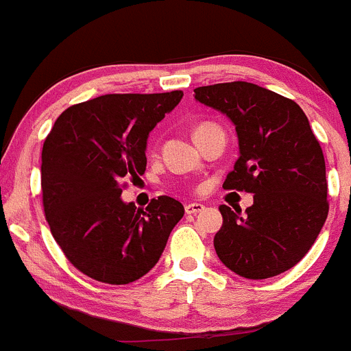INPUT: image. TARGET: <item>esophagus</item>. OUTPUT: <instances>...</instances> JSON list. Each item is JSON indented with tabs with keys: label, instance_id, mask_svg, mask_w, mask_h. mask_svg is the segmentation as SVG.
<instances>
[{
	"label": "esophagus",
	"instance_id": "esophagus-1",
	"mask_svg": "<svg viewBox=\"0 0 351 351\" xmlns=\"http://www.w3.org/2000/svg\"><path fill=\"white\" fill-rule=\"evenodd\" d=\"M184 210H186L187 215H197V213H201V211L204 210V204H201V203H187L186 206H184Z\"/></svg>",
	"mask_w": 351,
	"mask_h": 351
}]
</instances>
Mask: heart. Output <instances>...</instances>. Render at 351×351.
<instances>
[{
	"label": "heart",
	"mask_w": 351,
	"mask_h": 351,
	"mask_svg": "<svg viewBox=\"0 0 351 351\" xmlns=\"http://www.w3.org/2000/svg\"><path fill=\"white\" fill-rule=\"evenodd\" d=\"M211 126H213V124H201V126L196 128V131H194V134L199 133V131H203V130H206V128H211Z\"/></svg>",
	"instance_id": "1"
}]
</instances>
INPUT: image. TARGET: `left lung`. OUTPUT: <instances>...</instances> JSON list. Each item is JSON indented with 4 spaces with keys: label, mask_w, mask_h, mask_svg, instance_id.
I'll return each instance as SVG.
<instances>
[{
    "label": "left lung",
    "mask_w": 351,
    "mask_h": 351,
    "mask_svg": "<svg viewBox=\"0 0 351 351\" xmlns=\"http://www.w3.org/2000/svg\"><path fill=\"white\" fill-rule=\"evenodd\" d=\"M194 99L234 123L239 158L225 189L254 194L241 213L221 204L213 239L220 261L249 280L293 268L328 218V182L321 145L293 100L247 82L194 88Z\"/></svg>",
    "instance_id": "1"
}]
</instances>
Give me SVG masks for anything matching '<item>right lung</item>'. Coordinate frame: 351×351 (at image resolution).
Segmentation results:
<instances>
[{
  "label": "right lung",
  "instance_id": "right-lung-1",
  "mask_svg": "<svg viewBox=\"0 0 351 351\" xmlns=\"http://www.w3.org/2000/svg\"><path fill=\"white\" fill-rule=\"evenodd\" d=\"M182 92L109 93L68 107L43 148L40 186L54 241L78 271L128 285L158 263L184 206L158 196L147 208L121 199L123 180L147 169V140Z\"/></svg>",
  "mask_w": 351,
  "mask_h": 351
}]
</instances>
